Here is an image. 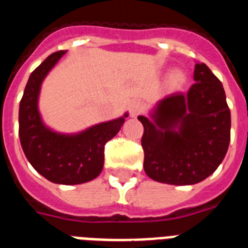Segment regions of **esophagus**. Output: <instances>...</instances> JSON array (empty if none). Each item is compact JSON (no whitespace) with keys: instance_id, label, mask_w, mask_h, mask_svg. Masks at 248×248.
I'll return each mask as SVG.
<instances>
[{"instance_id":"esophagus-1","label":"esophagus","mask_w":248,"mask_h":248,"mask_svg":"<svg viewBox=\"0 0 248 248\" xmlns=\"http://www.w3.org/2000/svg\"><path fill=\"white\" fill-rule=\"evenodd\" d=\"M142 111H143V104H142L140 101H133V102L130 104L129 114L132 118H137L138 115L142 114Z\"/></svg>"}]
</instances>
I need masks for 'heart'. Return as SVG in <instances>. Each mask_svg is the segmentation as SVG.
Instances as JSON below:
<instances>
[{
    "label": "heart",
    "mask_w": 248,
    "mask_h": 248,
    "mask_svg": "<svg viewBox=\"0 0 248 248\" xmlns=\"http://www.w3.org/2000/svg\"><path fill=\"white\" fill-rule=\"evenodd\" d=\"M186 83V74L182 70H175L170 75V84L173 87H180Z\"/></svg>",
    "instance_id": "obj_1"
}]
</instances>
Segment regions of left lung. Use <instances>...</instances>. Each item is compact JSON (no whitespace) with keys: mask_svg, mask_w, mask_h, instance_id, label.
<instances>
[{"mask_svg":"<svg viewBox=\"0 0 248 248\" xmlns=\"http://www.w3.org/2000/svg\"><path fill=\"white\" fill-rule=\"evenodd\" d=\"M187 94L158 101L143 124L144 171L151 179L189 186L217 169L231 140V110L223 84L205 64H196Z\"/></svg>","mask_w":248,"mask_h":248,"instance_id":"1","label":"left lung"}]
</instances>
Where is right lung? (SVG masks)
Instances as JSON below:
<instances>
[{"label": "right lung", "mask_w": 248, "mask_h": 248, "mask_svg": "<svg viewBox=\"0 0 248 248\" xmlns=\"http://www.w3.org/2000/svg\"><path fill=\"white\" fill-rule=\"evenodd\" d=\"M66 51L49 55L28 79L19 106V137L28 161L49 182L82 184L100 175L106 142L118 134L128 114L77 134H61L43 124L38 96L43 79Z\"/></svg>", "instance_id": "1"}]
</instances>
